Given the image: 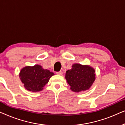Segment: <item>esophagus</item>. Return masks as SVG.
<instances>
[{
	"label": "esophagus",
	"mask_w": 125,
	"mask_h": 125,
	"mask_svg": "<svg viewBox=\"0 0 125 125\" xmlns=\"http://www.w3.org/2000/svg\"><path fill=\"white\" fill-rule=\"evenodd\" d=\"M56 74H59V75H61L62 74V71H59V72H56Z\"/></svg>",
	"instance_id": "obj_1"
}]
</instances>
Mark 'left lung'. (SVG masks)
I'll use <instances>...</instances> for the list:
<instances>
[{"label":"left lung","mask_w":125,"mask_h":125,"mask_svg":"<svg viewBox=\"0 0 125 125\" xmlns=\"http://www.w3.org/2000/svg\"><path fill=\"white\" fill-rule=\"evenodd\" d=\"M94 69L89 66L74 64L71 69L66 71L65 78L72 91H84L89 89L94 81Z\"/></svg>","instance_id":"8db88e82"}]
</instances>
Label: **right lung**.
Masks as SVG:
<instances>
[{"label":"right lung","mask_w":125,"mask_h":125,"mask_svg":"<svg viewBox=\"0 0 125 125\" xmlns=\"http://www.w3.org/2000/svg\"><path fill=\"white\" fill-rule=\"evenodd\" d=\"M53 74L49 70L44 69L42 66L36 65L23 68L20 71L19 77L26 89L36 92L43 89V87Z\"/></svg>","instance_id":"obj_1"}]
</instances>
